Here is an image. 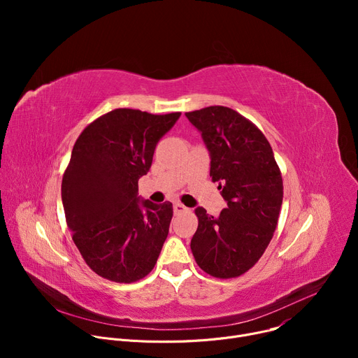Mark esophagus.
Returning a JSON list of instances; mask_svg holds the SVG:
<instances>
[{
  "mask_svg": "<svg viewBox=\"0 0 358 358\" xmlns=\"http://www.w3.org/2000/svg\"><path fill=\"white\" fill-rule=\"evenodd\" d=\"M189 210L185 207V206H182V203H180V202H176L174 203V213L176 214H181V213H188Z\"/></svg>",
  "mask_w": 358,
  "mask_h": 358,
  "instance_id": "obj_1",
  "label": "esophagus"
}]
</instances>
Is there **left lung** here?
<instances>
[{
  "mask_svg": "<svg viewBox=\"0 0 358 358\" xmlns=\"http://www.w3.org/2000/svg\"><path fill=\"white\" fill-rule=\"evenodd\" d=\"M210 151V176L227 201L218 217L195 208L191 239L196 265L221 279L236 278L257 264L278 225L283 182L264 133L224 106L185 113Z\"/></svg>",
  "mask_w": 358,
  "mask_h": 358,
  "instance_id": "obj_1",
  "label": "left lung"
}]
</instances>
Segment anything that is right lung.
Returning <instances> with one entry per match:
<instances>
[{
  "label": "right lung",
  "mask_w": 358,
  "mask_h": 358,
  "mask_svg": "<svg viewBox=\"0 0 358 358\" xmlns=\"http://www.w3.org/2000/svg\"><path fill=\"white\" fill-rule=\"evenodd\" d=\"M181 113L115 109L78 137L62 178L68 228L99 276L131 283L155 268L173 218V203L138 196L160 138Z\"/></svg>",
  "instance_id": "add662e5"
}]
</instances>
